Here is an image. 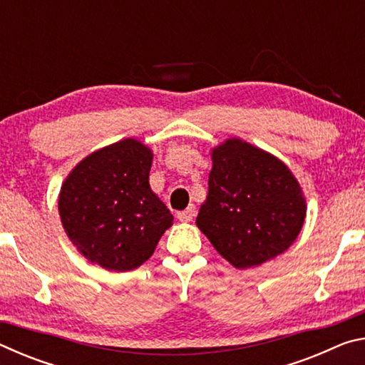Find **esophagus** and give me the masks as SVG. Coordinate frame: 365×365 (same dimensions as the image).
Here are the masks:
<instances>
[{
	"label": "esophagus",
	"mask_w": 365,
	"mask_h": 365,
	"mask_svg": "<svg viewBox=\"0 0 365 365\" xmlns=\"http://www.w3.org/2000/svg\"><path fill=\"white\" fill-rule=\"evenodd\" d=\"M195 215H196V206L195 205H190L187 209H185V211L178 212L177 217H178V220H180V222H190V220L195 219Z\"/></svg>",
	"instance_id": "esophagus-1"
}]
</instances>
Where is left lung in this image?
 Here are the masks:
<instances>
[{
	"instance_id": "8db88e82",
	"label": "left lung",
	"mask_w": 365,
	"mask_h": 365,
	"mask_svg": "<svg viewBox=\"0 0 365 365\" xmlns=\"http://www.w3.org/2000/svg\"><path fill=\"white\" fill-rule=\"evenodd\" d=\"M209 191L196 225L233 267H257L287 251L306 217L301 187L280 159L240 138L212 150Z\"/></svg>"
}]
</instances>
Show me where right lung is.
Listing matches in <instances>:
<instances>
[{"label":"right lung","instance_id":"add662e5","mask_svg":"<svg viewBox=\"0 0 365 365\" xmlns=\"http://www.w3.org/2000/svg\"><path fill=\"white\" fill-rule=\"evenodd\" d=\"M153 151L125 138L91 153L61 187L59 215L72 245L106 270L127 272L151 257L174 220L153 193Z\"/></svg>","mask_w":365,"mask_h":365}]
</instances>
